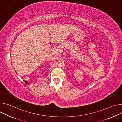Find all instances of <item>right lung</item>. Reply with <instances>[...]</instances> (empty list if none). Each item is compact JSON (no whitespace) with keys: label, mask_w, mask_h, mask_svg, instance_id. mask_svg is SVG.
Returning <instances> with one entry per match:
<instances>
[{"label":"right lung","mask_w":122,"mask_h":122,"mask_svg":"<svg viewBox=\"0 0 122 122\" xmlns=\"http://www.w3.org/2000/svg\"><path fill=\"white\" fill-rule=\"evenodd\" d=\"M24 82L25 83H26V84H29V83L26 81H24Z\"/></svg>","instance_id":"right-lung-1"}]
</instances>
